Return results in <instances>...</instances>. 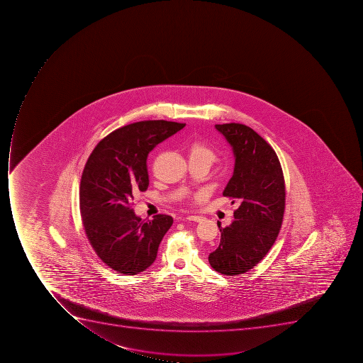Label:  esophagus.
Here are the masks:
<instances>
[{
	"label": "esophagus",
	"instance_id": "obj_1",
	"mask_svg": "<svg viewBox=\"0 0 363 363\" xmlns=\"http://www.w3.org/2000/svg\"><path fill=\"white\" fill-rule=\"evenodd\" d=\"M202 218L203 217H201V216H195V214H191V216H187L186 219L191 220V221H196V223H199V221L202 220Z\"/></svg>",
	"mask_w": 363,
	"mask_h": 363
}]
</instances>
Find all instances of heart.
Masks as SVG:
<instances>
[{"label": "heart", "instance_id": "1", "mask_svg": "<svg viewBox=\"0 0 363 363\" xmlns=\"http://www.w3.org/2000/svg\"><path fill=\"white\" fill-rule=\"evenodd\" d=\"M189 160H204L211 164L216 159V152L204 140H194L189 146Z\"/></svg>", "mask_w": 363, "mask_h": 363}]
</instances>
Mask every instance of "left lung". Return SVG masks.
<instances>
[{
	"label": "left lung",
	"instance_id": "8db88e82",
	"mask_svg": "<svg viewBox=\"0 0 363 363\" xmlns=\"http://www.w3.org/2000/svg\"><path fill=\"white\" fill-rule=\"evenodd\" d=\"M234 152L233 177L223 196L240 206L225 228L208 262L225 276L249 272L266 257L277 240L285 211V180L276 152L260 135L242 123L216 125Z\"/></svg>",
	"mask_w": 363,
	"mask_h": 363
}]
</instances>
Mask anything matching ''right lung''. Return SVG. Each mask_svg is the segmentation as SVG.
Returning a JSON list of instances; mask_svg holds the SVG:
<instances>
[{
  "label": "right lung",
  "instance_id": "1",
  "mask_svg": "<svg viewBox=\"0 0 363 363\" xmlns=\"http://www.w3.org/2000/svg\"><path fill=\"white\" fill-rule=\"evenodd\" d=\"M184 127L166 120L130 123L100 140L86 162L79 187L84 229L95 253L118 274L149 268L174 223L167 214L143 220L132 206L135 193L149 187L150 152Z\"/></svg>",
  "mask_w": 363,
  "mask_h": 363
}]
</instances>
